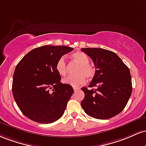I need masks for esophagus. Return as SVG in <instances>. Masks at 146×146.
<instances>
[{
	"instance_id": "esophagus-1",
	"label": "esophagus",
	"mask_w": 146,
	"mask_h": 146,
	"mask_svg": "<svg viewBox=\"0 0 146 146\" xmlns=\"http://www.w3.org/2000/svg\"><path fill=\"white\" fill-rule=\"evenodd\" d=\"M79 90H80L79 88H76V87H74V92Z\"/></svg>"
}]
</instances>
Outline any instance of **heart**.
Returning a JSON list of instances; mask_svg holds the SVG:
<instances>
[{
    "mask_svg": "<svg viewBox=\"0 0 146 146\" xmlns=\"http://www.w3.org/2000/svg\"><path fill=\"white\" fill-rule=\"evenodd\" d=\"M72 58L80 66L76 70V76H71L64 78L63 82L72 87H78L86 83V76L88 78L94 77L95 69L89 64V57L83 52H76L72 55ZM56 70L60 76H65L68 74L66 58L64 56L59 58L56 64Z\"/></svg>",
    "mask_w": 146,
    "mask_h": 146,
    "instance_id": "heart-1",
    "label": "heart"
}]
</instances>
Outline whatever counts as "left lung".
<instances>
[{"instance_id": "left-lung-1", "label": "left lung", "mask_w": 146, "mask_h": 146, "mask_svg": "<svg viewBox=\"0 0 146 146\" xmlns=\"http://www.w3.org/2000/svg\"><path fill=\"white\" fill-rule=\"evenodd\" d=\"M81 50L92 58L96 69L88 86L91 89L81 88L85 94L82 108L88 115L95 119H110L124 109L132 94L130 70L112 51L90 47Z\"/></svg>"}]
</instances>
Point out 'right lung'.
<instances>
[{
  "mask_svg": "<svg viewBox=\"0 0 146 146\" xmlns=\"http://www.w3.org/2000/svg\"><path fill=\"white\" fill-rule=\"evenodd\" d=\"M72 50L70 47L44 45L29 52L16 65L12 93L25 117L47 124L64 114L74 90L60 81L56 64L62 56Z\"/></svg>",
  "mask_w": 146,
  "mask_h": 146,
  "instance_id": "1",
  "label": "right lung"
}]
</instances>
